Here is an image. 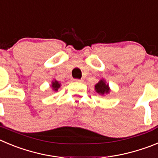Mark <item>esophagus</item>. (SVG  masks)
Here are the masks:
<instances>
[{
  "label": "esophagus",
  "mask_w": 158,
  "mask_h": 158,
  "mask_svg": "<svg viewBox=\"0 0 158 158\" xmlns=\"http://www.w3.org/2000/svg\"><path fill=\"white\" fill-rule=\"evenodd\" d=\"M75 82H82V79H74Z\"/></svg>",
  "instance_id": "obj_1"
}]
</instances>
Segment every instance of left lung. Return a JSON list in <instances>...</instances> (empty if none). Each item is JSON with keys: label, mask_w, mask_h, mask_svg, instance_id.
I'll use <instances>...</instances> for the list:
<instances>
[{"label": "left lung", "mask_w": 158, "mask_h": 158, "mask_svg": "<svg viewBox=\"0 0 158 158\" xmlns=\"http://www.w3.org/2000/svg\"><path fill=\"white\" fill-rule=\"evenodd\" d=\"M94 86L95 91L98 94L102 95V96H105V95L110 93L111 91L109 83H107L106 81L104 79H102L101 80H99V82Z\"/></svg>", "instance_id": "obj_1"}]
</instances>
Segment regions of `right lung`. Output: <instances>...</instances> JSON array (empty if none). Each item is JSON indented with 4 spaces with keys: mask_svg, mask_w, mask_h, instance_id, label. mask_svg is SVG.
I'll return each instance as SVG.
<instances>
[{
    "mask_svg": "<svg viewBox=\"0 0 158 158\" xmlns=\"http://www.w3.org/2000/svg\"><path fill=\"white\" fill-rule=\"evenodd\" d=\"M60 86H61L60 82H59L57 80H56V79H53V80L52 81V82H51L50 87L52 88V90H54V91H57L58 89L60 87Z\"/></svg>",
    "mask_w": 158,
    "mask_h": 158,
    "instance_id": "add662e5",
    "label": "right lung"
}]
</instances>
